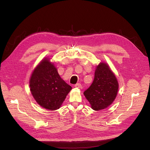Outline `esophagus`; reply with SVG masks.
<instances>
[{
	"label": "esophagus",
	"instance_id": "34e87169",
	"mask_svg": "<svg viewBox=\"0 0 150 150\" xmlns=\"http://www.w3.org/2000/svg\"><path fill=\"white\" fill-rule=\"evenodd\" d=\"M75 87L76 88H81V85L80 83H77L76 84H75Z\"/></svg>",
	"mask_w": 150,
	"mask_h": 150
}]
</instances>
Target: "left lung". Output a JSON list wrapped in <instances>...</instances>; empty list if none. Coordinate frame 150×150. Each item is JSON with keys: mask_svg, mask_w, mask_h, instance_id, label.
Listing matches in <instances>:
<instances>
[{"mask_svg": "<svg viewBox=\"0 0 150 150\" xmlns=\"http://www.w3.org/2000/svg\"><path fill=\"white\" fill-rule=\"evenodd\" d=\"M119 83L109 65L101 62L96 66L93 81L90 87L84 92L91 108L100 111L107 108L115 99Z\"/></svg>", "mask_w": 150, "mask_h": 150, "instance_id": "1", "label": "left lung"}]
</instances>
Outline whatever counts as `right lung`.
Segmentation results:
<instances>
[{"label":"right lung","instance_id":"1","mask_svg":"<svg viewBox=\"0 0 150 150\" xmlns=\"http://www.w3.org/2000/svg\"><path fill=\"white\" fill-rule=\"evenodd\" d=\"M29 84L38 104L50 111L58 109L72 89L60 77L53 62L48 58L43 59L33 70Z\"/></svg>","mask_w":150,"mask_h":150}]
</instances>
